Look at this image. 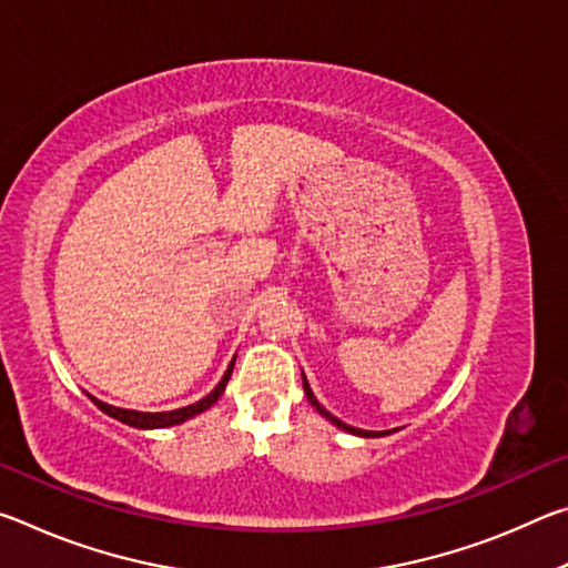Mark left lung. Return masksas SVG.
<instances>
[{
    "mask_svg": "<svg viewBox=\"0 0 568 568\" xmlns=\"http://www.w3.org/2000/svg\"><path fill=\"white\" fill-rule=\"evenodd\" d=\"M303 388H305V396H307V400H311V403H313V406H315V410H318V413H321V416H325V418H328V420H333V423H335V426H338V428H343V430H348V434H355V436H365V438H371V436H386V434H388V430H383V434H376V430H361V428L345 426V423H343V420H338V418H335V416H331V413H328V410H325V408L321 406V403H318V400H315V396H313V390H311V386H307V381H305V376H303Z\"/></svg>",
    "mask_w": 568,
    "mask_h": 568,
    "instance_id": "8db88e82",
    "label": "left lung"
}]
</instances>
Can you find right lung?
Instances as JSON below:
<instances>
[{"label":"right lung","instance_id":"1","mask_svg":"<svg viewBox=\"0 0 568 568\" xmlns=\"http://www.w3.org/2000/svg\"><path fill=\"white\" fill-rule=\"evenodd\" d=\"M233 365H235V361L230 363V368L225 371L223 381L217 383V388H215L213 393H210V396H205L203 400H197V403H192V406L178 408V410L140 413V410H128V408H114V406H108V403H102V400H98V398H92V396H90V398H92L94 403H98V408L108 413V416L118 418V420H122V423H128V426H134V428H168V426H178V423L187 420V418H192V416H197V413L207 410L220 396H223V390H225L227 381H230V373H233Z\"/></svg>","mask_w":568,"mask_h":568}]
</instances>
